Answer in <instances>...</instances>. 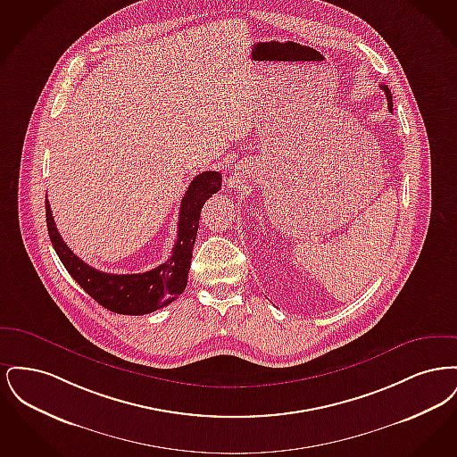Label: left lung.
Instances as JSON below:
<instances>
[{"label": "left lung", "mask_w": 457, "mask_h": 457, "mask_svg": "<svg viewBox=\"0 0 457 457\" xmlns=\"http://www.w3.org/2000/svg\"><path fill=\"white\" fill-rule=\"evenodd\" d=\"M380 88L386 92V97H387V108L392 109V94L391 90L387 86H384V84H380Z\"/></svg>", "instance_id": "8db88e82"}]
</instances>
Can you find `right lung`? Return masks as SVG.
I'll return each mask as SVG.
<instances>
[{"label": "right lung", "mask_w": 457, "mask_h": 457, "mask_svg": "<svg viewBox=\"0 0 457 457\" xmlns=\"http://www.w3.org/2000/svg\"><path fill=\"white\" fill-rule=\"evenodd\" d=\"M220 181L222 176L219 171H204L192 179L181 200L178 238L171 257L162 265L144 274H108L79 259L58 233L49 202L46 200L47 233L70 276L97 303L108 308L109 312L121 315L153 313L166 304L173 303L185 291L198 231L200 211L205 200L220 190Z\"/></svg>", "instance_id": "right-lung-1"}]
</instances>
